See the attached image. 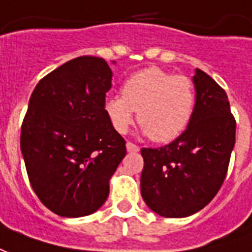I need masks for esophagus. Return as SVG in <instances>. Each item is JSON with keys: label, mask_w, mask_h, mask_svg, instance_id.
I'll return each instance as SVG.
<instances>
[{"label": "esophagus", "mask_w": 252, "mask_h": 252, "mask_svg": "<svg viewBox=\"0 0 252 252\" xmlns=\"http://www.w3.org/2000/svg\"><path fill=\"white\" fill-rule=\"evenodd\" d=\"M126 149H127V152H138L140 151V148L133 143H126Z\"/></svg>", "instance_id": "esophagus-1"}]
</instances>
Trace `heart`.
Listing matches in <instances>:
<instances>
[{
  "instance_id": "b5f03b06",
  "label": "heart",
  "mask_w": 252,
  "mask_h": 252,
  "mask_svg": "<svg viewBox=\"0 0 252 252\" xmlns=\"http://www.w3.org/2000/svg\"><path fill=\"white\" fill-rule=\"evenodd\" d=\"M122 94L104 103L112 127L125 134L137 112L141 131L156 143H170L188 127L195 109V89L188 76L174 75L158 67L133 74L125 82Z\"/></svg>"
}]
</instances>
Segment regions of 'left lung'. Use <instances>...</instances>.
<instances>
[{
	"label": "left lung",
	"instance_id": "obj_1",
	"mask_svg": "<svg viewBox=\"0 0 252 252\" xmlns=\"http://www.w3.org/2000/svg\"><path fill=\"white\" fill-rule=\"evenodd\" d=\"M195 109L187 130L162 148H143L141 196L166 218L200 211L221 188L236 140V122L225 90L196 68Z\"/></svg>",
	"mask_w": 252,
	"mask_h": 252
}]
</instances>
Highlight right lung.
I'll list each match as a JSON object with an SVG mask.
<instances>
[{"instance_id": "right-lung-1", "label": "right lung", "mask_w": 252, "mask_h": 252, "mask_svg": "<svg viewBox=\"0 0 252 252\" xmlns=\"http://www.w3.org/2000/svg\"><path fill=\"white\" fill-rule=\"evenodd\" d=\"M111 82L104 59L81 56L42 78L31 94L20 148L34 192L57 216L78 218L100 209L126 155L104 109Z\"/></svg>"}]
</instances>
